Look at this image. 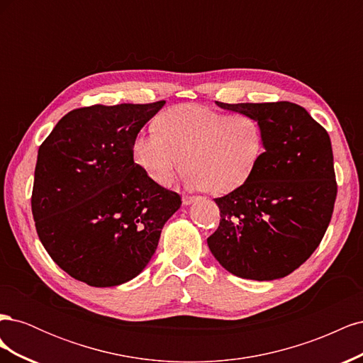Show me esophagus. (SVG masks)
Returning <instances> with one entry per match:
<instances>
[{"instance_id": "34e87169", "label": "esophagus", "mask_w": 363, "mask_h": 363, "mask_svg": "<svg viewBox=\"0 0 363 363\" xmlns=\"http://www.w3.org/2000/svg\"><path fill=\"white\" fill-rule=\"evenodd\" d=\"M196 200H199V196H191V195H184L183 196V204L184 206H189V204H192L194 201H196Z\"/></svg>"}]
</instances>
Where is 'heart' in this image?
Here are the masks:
<instances>
[{"label": "heart", "mask_w": 363, "mask_h": 363, "mask_svg": "<svg viewBox=\"0 0 363 363\" xmlns=\"http://www.w3.org/2000/svg\"><path fill=\"white\" fill-rule=\"evenodd\" d=\"M152 127L155 131L133 140L131 155L159 186H169L184 167L189 188L232 192L251 177L265 148L255 116L225 115L200 104L168 108Z\"/></svg>", "instance_id": "heart-1"}]
</instances>
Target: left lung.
I'll use <instances>...</instances> for the list:
<instances>
[{"mask_svg":"<svg viewBox=\"0 0 363 363\" xmlns=\"http://www.w3.org/2000/svg\"><path fill=\"white\" fill-rule=\"evenodd\" d=\"M216 104L255 116L265 148L251 177L215 199L221 219L207 245L238 277L281 279L312 256L330 224L337 194L330 136L289 101Z\"/></svg>","mask_w":363,"mask_h":363,"instance_id":"1","label":"left lung"}]
</instances>
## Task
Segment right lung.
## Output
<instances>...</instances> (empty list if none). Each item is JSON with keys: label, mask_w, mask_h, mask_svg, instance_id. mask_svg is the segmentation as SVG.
Returning <instances> with one entry per match:
<instances>
[{"label": "right lung", "mask_w": 363, "mask_h": 363, "mask_svg": "<svg viewBox=\"0 0 363 363\" xmlns=\"http://www.w3.org/2000/svg\"><path fill=\"white\" fill-rule=\"evenodd\" d=\"M95 104L65 115L38 151L31 212L42 245L75 280L118 286L144 269L177 192L151 182L131 155L163 107Z\"/></svg>", "instance_id": "add662e5"}]
</instances>
